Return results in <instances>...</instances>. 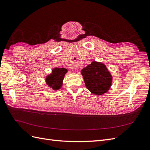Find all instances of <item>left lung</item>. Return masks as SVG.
I'll use <instances>...</instances> for the list:
<instances>
[{
  "label": "left lung",
  "instance_id": "8db88e82",
  "mask_svg": "<svg viewBox=\"0 0 150 150\" xmlns=\"http://www.w3.org/2000/svg\"><path fill=\"white\" fill-rule=\"evenodd\" d=\"M81 74L86 88L94 95H103L112 86V75L101 62L93 61L81 70Z\"/></svg>",
  "mask_w": 150,
  "mask_h": 150
}]
</instances>
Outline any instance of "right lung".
Here are the masks:
<instances>
[{
    "label": "right lung",
    "instance_id": "1",
    "mask_svg": "<svg viewBox=\"0 0 150 150\" xmlns=\"http://www.w3.org/2000/svg\"><path fill=\"white\" fill-rule=\"evenodd\" d=\"M67 71L68 70L66 69L55 67L52 69L51 73L46 76L45 83L47 85L53 90H60L62 88L63 80Z\"/></svg>",
    "mask_w": 150,
    "mask_h": 150
}]
</instances>
